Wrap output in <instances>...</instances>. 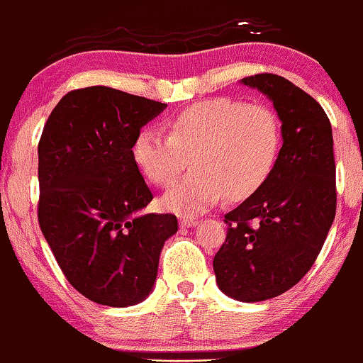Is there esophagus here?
Returning <instances> with one entry per match:
<instances>
[{
    "label": "esophagus",
    "mask_w": 363,
    "mask_h": 363,
    "mask_svg": "<svg viewBox=\"0 0 363 363\" xmlns=\"http://www.w3.org/2000/svg\"><path fill=\"white\" fill-rule=\"evenodd\" d=\"M180 225L185 227V229H190V227L199 225V220H196V218H182Z\"/></svg>",
    "instance_id": "obj_1"
}]
</instances>
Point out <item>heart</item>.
I'll return each instance as SVG.
<instances>
[{"instance_id":"heart-1","label":"heart","mask_w":363,"mask_h":363,"mask_svg":"<svg viewBox=\"0 0 363 363\" xmlns=\"http://www.w3.org/2000/svg\"><path fill=\"white\" fill-rule=\"evenodd\" d=\"M279 145V121L269 106L218 97L169 119L168 136L138 134L133 158L158 186L172 185L191 158L194 172L174 183L161 203L178 216L195 217L227 194L240 200L261 189L274 168Z\"/></svg>"}]
</instances>
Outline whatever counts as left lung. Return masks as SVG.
Segmentation results:
<instances>
[{
    "instance_id": "8db88e82",
    "label": "left lung",
    "mask_w": 363,
    "mask_h": 363,
    "mask_svg": "<svg viewBox=\"0 0 363 363\" xmlns=\"http://www.w3.org/2000/svg\"><path fill=\"white\" fill-rule=\"evenodd\" d=\"M240 84L269 97L283 146L261 189L225 216L213 271L223 294L256 303L298 284L323 247L337 210L333 134L323 107L288 79L257 74Z\"/></svg>"
}]
</instances>
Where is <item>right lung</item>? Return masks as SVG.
Returning a JSON list of instances; mask_svg holds the SVG:
<instances>
[{
	"mask_svg": "<svg viewBox=\"0 0 363 363\" xmlns=\"http://www.w3.org/2000/svg\"><path fill=\"white\" fill-rule=\"evenodd\" d=\"M167 109L146 97L94 86L65 94L38 143V222L67 281L94 303L133 306L153 291L172 213L153 200L133 158L141 128Z\"/></svg>",
	"mask_w": 363,
	"mask_h": 363,
	"instance_id": "right-lung-1",
	"label": "right lung"
}]
</instances>
